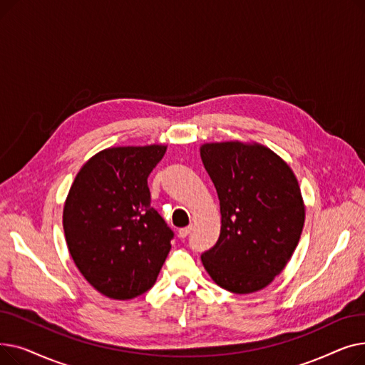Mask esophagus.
I'll return each mask as SVG.
<instances>
[{
  "label": "esophagus",
  "instance_id": "obj_1",
  "mask_svg": "<svg viewBox=\"0 0 365 365\" xmlns=\"http://www.w3.org/2000/svg\"><path fill=\"white\" fill-rule=\"evenodd\" d=\"M190 231H192V226H186V227L179 229V237L180 238H186L190 234Z\"/></svg>",
  "mask_w": 365,
  "mask_h": 365
}]
</instances>
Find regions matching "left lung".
<instances>
[{
    "mask_svg": "<svg viewBox=\"0 0 365 365\" xmlns=\"http://www.w3.org/2000/svg\"><path fill=\"white\" fill-rule=\"evenodd\" d=\"M220 201V237L201 256L222 289L250 294L282 272L299 244L304 202L292 167L256 142H215L200 148Z\"/></svg>",
    "mask_w": 365,
    "mask_h": 365,
    "instance_id": "obj_1",
    "label": "left lung"
}]
</instances>
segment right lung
Wrapping results in <instances>:
<instances>
[{"label":"right lung","instance_id":"right-lung-1","mask_svg":"<svg viewBox=\"0 0 365 365\" xmlns=\"http://www.w3.org/2000/svg\"><path fill=\"white\" fill-rule=\"evenodd\" d=\"M165 145L113 146L76 173L63 205L69 255L103 296L128 300L148 292L171 248V229L150 207L148 176Z\"/></svg>","mask_w":365,"mask_h":365}]
</instances>
